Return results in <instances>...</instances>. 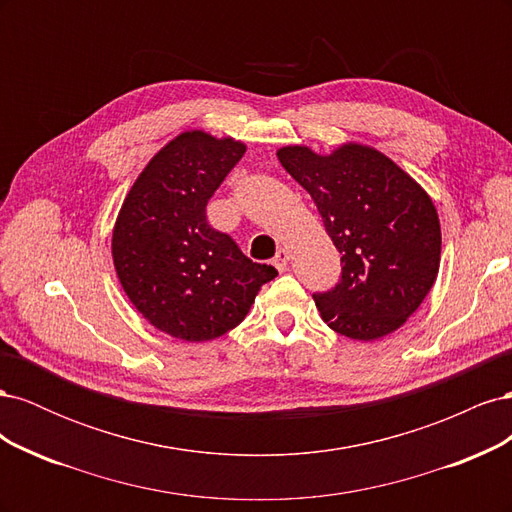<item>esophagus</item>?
Here are the masks:
<instances>
[{
  "label": "esophagus",
  "mask_w": 512,
  "mask_h": 512,
  "mask_svg": "<svg viewBox=\"0 0 512 512\" xmlns=\"http://www.w3.org/2000/svg\"><path fill=\"white\" fill-rule=\"evenodd\" d=\"M288 252L284 250V247H282V250H277V254H275V258H273V267L277 269V271H280V273H284L286 269H288Z\"/></svg>",
  "instance_id": "34e87169"
}]
</instances>
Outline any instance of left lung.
Returning a JSON list of instances; mask_svg holds the SVG:
<instances>
[{"instance_id":"obj_1","label":"left lung","mask_w":512,"mask_h":512,"mask_svg":"<svg viewBox=\"0 0 512 512\" xmlns=\"http://www.w3.org/2000/svg\"><path fill=\"white\" fill-rule=\"evenodd\" d=\"M277 160L312 196L342 254V280L314 294L322 320L359 342L397 331L440 269L442 232L429 194L391 158L359 143L329 156L288 145Z\"/></svg>"}]
</instances>
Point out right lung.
<instances>
[{
    "instance_id": "obj_1",
    "label": "right lung",
    "mask_w": 512,
    "mask_h": 512,
    "mask_svg": "<svg viewBox=\"0 0 512 512\" xmlns=\"http://www.w3.org/2000/svg\"><path fill=\"white\" fill-rule=\"evenodd\" d=\"M243 153L230 136L181 132L149 160L117 215L111 250L123 292L149 324L183 342L235 329L277 275L207 222L209 198Z\"/></svg>"
}]
</instances>
